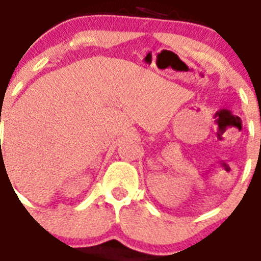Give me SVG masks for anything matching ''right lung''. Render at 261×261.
<instances>
[{"mask_svg":"<svg viewBox=\"0 0 261 261\" xmlns=\"http://www.w3.org/2000/svg\"><path fill=\"white\" fill-rule=\"evenodd\" d=\"M0 121H1V120H0Z\"/></svg>","mask_w":261,"mask_h":261,"instance_id":"add662e5","label":"right lung"}]
</instances>
